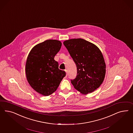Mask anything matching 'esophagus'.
<instances>
[{"label": "esophagus", "mask_w": 133, "mask_h": 133, "mask_svg": "<svg viewBox=\"0 0 133 133\" xmlns=\"http://www.w3.org/2000/svg\"><path fill=\"white\" fill-rule=\"evenodd\" d=\"M65 71L66 72V77H67V76H68V71H67V70H65Z\"/></svg>", "instance_id": "esophagus-1"}]
</instances>
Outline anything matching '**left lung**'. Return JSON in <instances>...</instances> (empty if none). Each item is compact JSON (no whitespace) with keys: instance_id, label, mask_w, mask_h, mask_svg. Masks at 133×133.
<instances>
[{"instance_id":"left-lung-1","label":"left lung","mask_w":133,"mask_h":133,"mask_svg":"<svg viewBox=\"0 0 133 133\" xmlns=\"http://www.w3.org/2000/svg\"><path fill=\"white\" fill-rule=\"evenodd\" d=\"M63 44L77 66L76 77L71 79L74 88L83 94L93 92L105 76L106 65L100 50L82 38L66 40Z\"/></svg>"}]
</instances>
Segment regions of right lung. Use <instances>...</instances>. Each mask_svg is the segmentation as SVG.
<instances>
[{
    "label": "right lung",
    "instance_id": "1",
    "mask_svg": "<svg viewBox=\"0 0 133 133\" xmlns=\"http://www.w3.org/2000/svg\"><path fill=\"white\" fill-rule=\"evenodd\" d=\"M61 45L58 40H46L34 47L27 59L25 72L29 83L44 96L55 92L66 76L65 72L59 69L58 63L54 59Z\"/></svg>",
    "mask_w": 133,
    "mask_h": 133
}]
</instances>
